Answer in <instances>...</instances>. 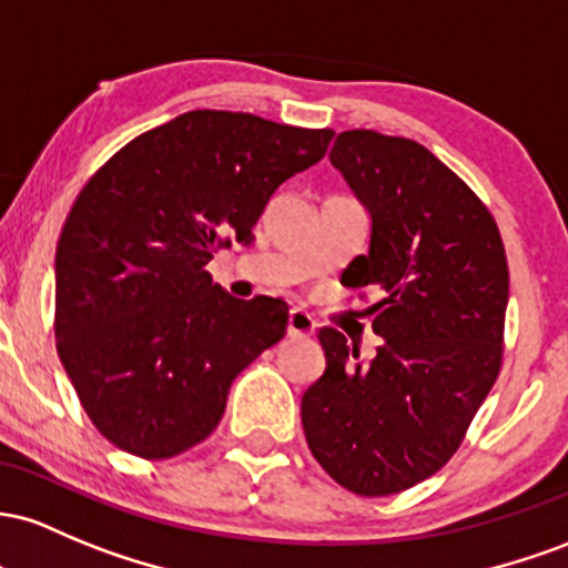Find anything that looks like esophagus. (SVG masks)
<instances>
[{
	"label": "esophagus",
	"instance_id": "1",
	"mask_svg": "<svg viewBox=\"0 0 568 568\" xmlns=\"http://www.w3.org/2000/svg\"><path fill=\"white\" fill-rule=\"evenodd\" d=\"M314 316L308 314V311L303 308H292L290 311V318H286V333H290V337H308L314 335Z\"/></svg>",
	"mask_w": 568,
	"mask_h": 568
}]
</instances>
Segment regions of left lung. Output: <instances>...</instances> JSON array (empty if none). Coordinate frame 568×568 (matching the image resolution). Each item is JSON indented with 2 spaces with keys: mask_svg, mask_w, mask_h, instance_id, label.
I'll return each mask as SVG.
<instances>
[{
  "mask_svg": "<svg viewBox=\"0 0 568 568\" xmlns=\"http://www.w3.org/2000/svg\"><path fill=\"white\" fill-rule=\"evenodd\" d=\"M335 165L369 214V250L341 284L373 286L369 362L335 327L318 329L322 378L303 394L311 454L359 496L416 486L448 464L501 367L509 297L499 227L424 144L378 131L337 133Z\"/></svg>",
  "mask_w": 568,
  "mask_h": 568,
  "instance_id": "left-lung-1",
  "label": "left lung"
}]
</instances>
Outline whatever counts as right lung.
Listing matches in <instances>:
<instances>
[{
  "instance_id": "right-lung-1",
  "label": "right lung",
  "mask_w": 568,
  "mask_h": 568,
  "mask_svg": "<svg viewBox=\"0 0 568 568\" xmlns=\"http://www.w3.org/2000/svg\"><path fill=\"white\" fill-rule=\"evenodd\" d=\"M329 129L195 110L142 133L80 190L55 250L59 356L95 429L161 462L206 439L235 375L286 333L278 297L212 282L265 203L318 163Z\"/></svg>"
}]
</instances>
